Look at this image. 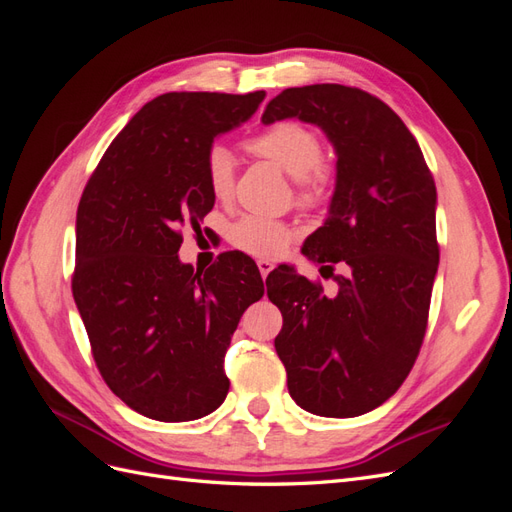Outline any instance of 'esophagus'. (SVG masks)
<instances>
[{"instance_id":"esophagus-1","label":"esophagus","mask_w":512,"mask_h":512,"mask_svg":"<svg viewBox=\"0 0 512 512\" xmlns=\"http://www.w3.org/2000/svg\"><path fill=\"white\" fill-rule=\"evenodd\" d=\"M256 265H258V271H260L262 277H267L271 273V269H273V262H269V260H258Z\"/></svg>"}]
</instances>
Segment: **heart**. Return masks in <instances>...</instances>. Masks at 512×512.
Listing matches in <instances>:
<instances>
[{"instance_id":"obj_1","label":"heart","mask_w":512,"mask_h":512,"mask_svg":"<svg viewBox=\"0 0 512 512\" xmlns=\"http://www.w3.org/2000/svg\"><path fill=\"white\" fill-rule=\"evenodd\" d=\"M245 151L256 158L269 160L292 177L294 192L303 207L320 205L329 192L333 179V164L322 156L318 132L307 123L284 119L258 134L245 138ZM205 179L211 194L218 200H228L235 190V158L224 145H211L205 156ZM294 230L265 215H243L228 230L230 243L237 250L275 258L290 245Z\"/></svg>"}]
</instances>
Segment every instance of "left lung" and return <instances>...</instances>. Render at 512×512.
I'll return each mask as SVG.
<instances>
[{"label":"left lung","mask_w":512,"mask_h":512,"mask_svg":"<svg viewBox=\"0 0 512 512\" xmlns=\"http://www.w3.org/2000/svg\"><path fill=\"white\" fill-rule=\"evenodd\" d=\"M288 117L322 128L337 153L329 215L303 245L337 290L286 271L267 290L284 318L275 350L303 410L359 416L404 384L423 346L440 260L436 183L406 123L359 87L284 89L262 123Z\"/></svg>","instance_id":"left-lung-1"}]
</instances>
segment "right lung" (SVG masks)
I'll use <instances>...</instances> for the list:
<instances>
[{
	"mask_svg": "<svg viewBox=\"0 0 512 512\" xmlns=\"http://www.w3.org/2000/svg\"><path fill=\"white\" fill-rule=\"evenodd\" d=\"M265 91H173L138 111L108 145L76 211L72 294L104 382L147 418L183 423L222 406L224 356L265 292L241 254L207 271L183 265L181 228L213 209L205 156L250 119Z\"/></svg>",
	"mask_w": 512,
	"mask_h": 512,
	"instance_id": "add662e5",
	"label": "right lung"
}]
</instances>
